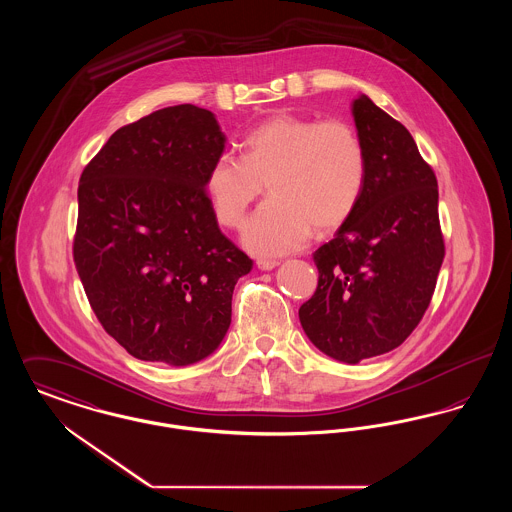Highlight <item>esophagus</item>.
I'll return each mask as SVG.
<instances>
[{
    "label": "esophagus",
    "mask_w": 512,
    "mask_h": 512,
    "mask_svg": "<svg viewBox=\"0 0 512 512\" xmlns=\"http://www.w3.org/2000/svg\"><path fill=\"white\" fill-rule=\"evenodd\" d=\"M257 267L261 270H272V268L278 267V261H272V259H259L257 261Z\"/></svg>",
    "instance_id": "obj_1"
}]
</instances>
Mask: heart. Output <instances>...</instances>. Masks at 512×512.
<instances>
[{"label":"heart","mask_w":512,"mask_h":512,"mask_svg":"<svg viewBox=\"0 0 512 512\" xmlns=\"http://www.w3.org/2000/svg\"><path fill=\"white\" fill-rule=\"evenodd\" d=\"M240 151V157H215L205 192L220 224L238 228L267 184L270 197L247 220L242 236L261 257L303 247L313 228L318 234L336 230L365 190V146L347 122L280 113L251 128Z\"/></svg>","instance_id":"obj_1"}]
</instances>
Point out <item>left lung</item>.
Returning <instances> with one entry per match:
<instances>
[{
	"instance_id": "obj_1",
	"label": "left lung",
	"mask_w": 512,
	"mask_h": 512,
	"mask_svg": "<svg viewBox=\"0 0 512 512\" xmlns=\"http://www.w3.org/2000/svg\"><path fill=\"white\" fill-rule=\"evenodd\" d=\"M365 146L363 195L313 253L315 295L299 320L324 355L357 365L411 336L436 290L445 245L438 180L411 132L361 94L351 105Z\"/></svg>"
}]
</instances>
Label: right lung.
<instances>
[{
    "label": "right lung",
    "mask_w": 512,
    "mask_h": 512,
    "mask_svg": "<svg viewBox=\"0 0 512 512\" xmlns=\"http://www.w3.org/2000/svg\"><path fill=\"white\" fill-rule=\"evenodd\" d=\"M224 142L211 111L165 107L119 128L80 176L74 265L105 332L140 361L209 357L253 268L205 192Z\"/></svg>",
    "instance_id": "add662e5"
}]
</instances>
